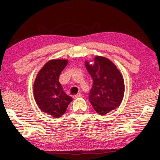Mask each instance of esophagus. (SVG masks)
I'll return each mask as SVG.
<instances>
[{"mask_svg": "<svg viewBox=\"0 0 160 160\" xmlns=\"http://www.w3.org/2000/svg\"><path fill=\"white\" fill-rule=\"evenodd\" d=\"M81 94H75V95H73L72 96V98H79V97H81Z\"/></svg>", "mask_w": 160, "mask_h": 160, "instance_id": "34e87169", "label": "esophagus"}]
</instances>
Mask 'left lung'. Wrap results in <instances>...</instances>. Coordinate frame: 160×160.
<instances>
[{"label": "left lung", "mask_w": 160, "mask_h": 160, "mask_svg": "<svg viewBox=\"0 0 160 160\" xmlns=\"http://www.w3.org/2000/svg\"><path fill=\"white\" fill-rule=\"evenodd\" d=\"M85 65L93 80L89 100L96 112L105 115L118 108L123 99L122 75L111 61L103 57H95L93 64L85 61Z\"/></svg>", "instance_id": "1"}]
</instances>
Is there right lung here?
Wrapping results in <instances>:
<instances>
[{
	"mask_svg": "<svg viewBox=\"0 0 160 160\" xmlns=\"http://www.w3.org/2000/svg\"><path fill=\"white\" fill-rule=\"evenodd\" d=\"M67 59H52L40 69L33 84V95L38 106L55 118L64 114L72 98L63 91L59 78L67 65Z\"/></svg>",
	"mask_w": 160,
	"mask_h": 160,
	"instance_id": "obj_1",
	"label": "right lung"
}]
</instances>
